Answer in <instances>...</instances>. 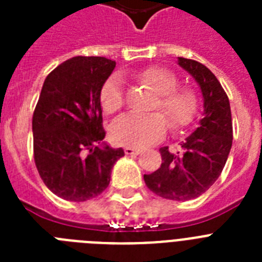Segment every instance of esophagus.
Returning <instances> with one entry per match:
<instances>
[{
    "instance_id": "34e87169",
    "label": "esophagus",
    "mask_w": 262,
    "mask_h": 262,
    "mask_svg": "<svg viewBox=\"0 0 262 262\" xmlns=\"http://www.w3.org/2000/svg\"><path fill=\"white\" fill-rule=\"evenodd\" d=\"M140 152H141V149H139V148H133V147L125 148V154H126V155H139Z\"/></svg>"
}]
</instances>
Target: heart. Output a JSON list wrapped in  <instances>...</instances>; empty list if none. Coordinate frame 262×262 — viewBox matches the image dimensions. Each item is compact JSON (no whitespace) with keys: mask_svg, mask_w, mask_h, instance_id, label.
<instances>
[{"mask_svg":"<svg viewBox=\"0 0 262 262\" xmlns=\"http://www.w3.org/2000/svg\"><path fill=\"white\" fill-rule=\"evenodd\" d=\"M136 77L154 87L160 95L155 103V110L163 113L174 129L186 126L194 118L199 100L193 91L177 90L178 77L164 68L152 67L141 71ZM123 80L119 75H113L104 81L100 90V104L111 114L123 106ZM167 132V121L160 113L139 114L127 113L111 123V137L115 143L127 147H147L158 143Z\"/></svg>","mask_w":262,"mask_h":262,"instance_id":"obj_1","label":"heart"}]
</instances>
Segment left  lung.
<instances>
[{
    "mask_svg": "<svg viewBox=\"0 0 262 262\" xmlns=\"http://www.w3.org/2000/svg\"><path fill=\"white\" fill-rule=\"evenodd\" d=\"M179 67L199 83L204 113L199 127L182 141V151L171 154L160 148L162 164L144 175L148 189L167 200L186 201L199 197L219 178L232 145L231 108L227 94L216 76L194 59L179 57Z\"/></svg>",
    "mask_w": 262,
    "mask_h": 262,
    "instance_id": "8db88e82",
    "label": "left lung"
}]
</instances>
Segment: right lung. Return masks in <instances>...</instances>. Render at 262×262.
<instances>
[{"mask_svg": "<svg viewBox=\"0 0 262 262\" xmlns=\"http://www.w3.org/2000/svg\"><path fill=\"white\" fill-rule=\"evenodd\" d=\"M115 61L73 57L55 68L43 83L32 117L34 159L40 178L55 195L87 201L110 183L111 168L122 148L102 143L100 90Z\"/></svg>", "mask_w": 262, "mask_h": 262, "instance_id": "1", "label": "right lung"}]
</instances>
